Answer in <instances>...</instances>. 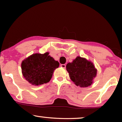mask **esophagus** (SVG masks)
Returning <instances> with one entry per match:
<instances>
[{"label":"esophagus","mask_w":122,"mask_h":122,"mask_svg":"<svg viewBox=\"0 0 122 122\" xmlns=\"http://www.w3.org/2000/svg\"><path fill=\"white\" fill-rule=\"evenodd\" d=\"M60 66L61 67V68H65L66 67V65H65V64H61Z\"/></svg>","instance_id":"esophagus-1"}]
</instances>
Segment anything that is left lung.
Segmentation results:
<instances>
[{"mask_svg":"<svg viewBox=\"0 0 122 122\" xmlns=\"http://www.w3.org/2000/svg\"><path fill=\"white\" fill-rule=\"evenodd\" d=\"M66 69L71 79L80 87L90 86L97 73L93 64L80 56H77L71 63H68Z\"/></svg>","mask_w":122,"mask_h":122,"instance_id":"left-lung-1","label":"left lung"}]
</instances>
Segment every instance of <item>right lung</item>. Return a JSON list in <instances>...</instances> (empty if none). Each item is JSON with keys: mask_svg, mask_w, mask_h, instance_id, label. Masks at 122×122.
Segmentation results:
<instances>
[{"mask_svg": "<svg viewBox=\"0 0 122 122\" xmlns=\"http://www.w3.org/2000/svg\"><path fill=\"white\" fill-rule=\"evenodd\" d=\"M46 52L43 54H34L22 61V74L27 81L33 85L47 83L52 77L54 70L59 63Z\"/></svg>", "mask_w": 122, "mask_h": 122, "instance_id": "add662e5", "label": "right lung"}]
</instances>
